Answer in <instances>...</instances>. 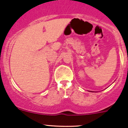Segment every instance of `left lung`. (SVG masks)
<instances>
[{
	"label": "left lung",
	"instance_id": "left-lung-1",
	"mask_svg": "<svg viewBox=\"0 0 128 128\" xmlns=\"http://www.w3.org/2000/svg\"><path fill=\"white\" fill-rule=\"evenodd\" d=\"M90 92H92V91H90Z\"/></svg>",
	"mask_w": 128,
	"mask_h": 128
}]
</instances>
